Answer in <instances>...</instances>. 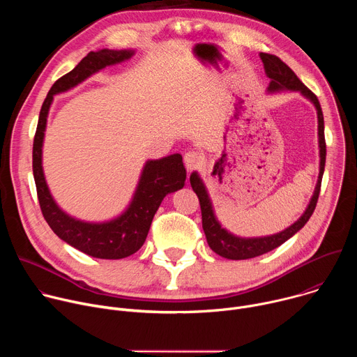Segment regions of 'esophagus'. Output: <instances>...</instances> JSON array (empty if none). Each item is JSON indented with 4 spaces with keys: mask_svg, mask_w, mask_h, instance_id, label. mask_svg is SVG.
Masks as SVG:
<instances>
[{
    "mask_svg": "<svg viewBox=\"0 0 357 357\" xmlns=\"http://www.w3.org/2000/svg\"><path fill=\"white\" fill-rule=\"evenodd\" d=\"M203 160H205V158H203V155L197 151L186 152L185 157H183V162H185V167H186L188 172L199 168L203 164Z\"/></svg>",
    "mask_w": 357,
    "mask_h": 357,
    "instance_id": "obj_1",
    "label": "esophagus"
}]
</instances>
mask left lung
Masks as SVG:
<instances>
[{
  "label": "left lung",
  "mask_w": 357,
  "mask_h": 357,
  "mask_svg": "<svg viewBox=\"0 0 357 357\" xmlns=\"http://www.w3.org/2000/svg\"><path fill=\"white\" fill-rule=\"evenodd\" d=\"M260 58L264 65L266 75L270 77V84L267 87L268 93H278L284 90L289 91H299L305 98H308L311 103L317 109L318 114V142H319V176L318 182L314 190V195L308 203L307 209L302 213V216L289 227L285 230L271 234V236H264V237H238L234 236L233 233L227 231L225 227H222L220 222L218 220L211 196L208 193V189L203 183L202 178L199 174L195 171L190 174V185L193 192L199 197L200 203V211H202V227L203 231L206 234V240L209 247L219 254V256L229 259V260H247V259H254L259 257L261 254H266L282 243H285L288 238H291L296 231H299L305 223L310 220L312 216L315 208H317V202L319 197V190H321V182L325 171V160H326V144H325V126H324V114L322 109L319 105L318 97L305 86L298 76L288 68L280 58L275 55H268V54H260Z\"/></svg>",
  "instance_id": "obj_1"
}]
</instances>
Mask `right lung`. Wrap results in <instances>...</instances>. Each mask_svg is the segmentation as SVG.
Returning <instances> with one entry per match:
<instances>
[{"mask_svg":"<svg viewBox=\"0 0 357 357\" xmlns=\"http://www.w3.org/2000/svg\"><path fill=\"white\" fill-rule=\"evenodd\" d=\"M134 55V49H100L87 54L73 70L62 76L50 87L39 113L33 138L32 169L45 220L59 238L94 259L119 260L138 251L146 238L152 219L164 197L168 193L182 189L186 179V169L181 154L148 160L127 209L117 218L106 222H84L68 215L59 208L49 190L42 168V146L54 96L76 87L101 69L126 62Z\"/></svg>","mask_w":357,"mask_h":357,"instance_id":"obj_1","label":"right lung"}]
</instances>
